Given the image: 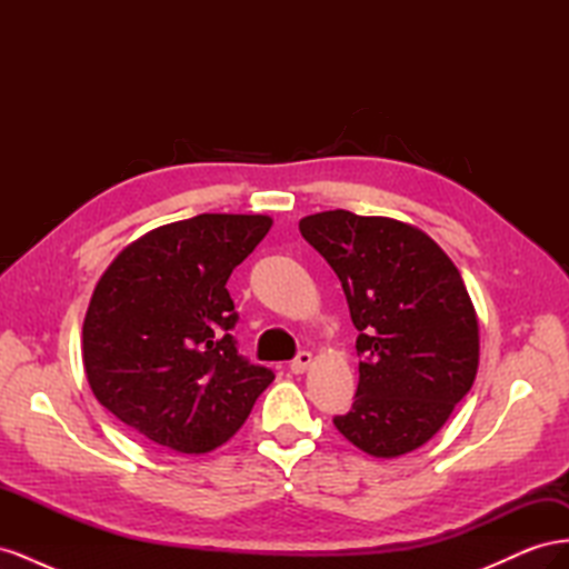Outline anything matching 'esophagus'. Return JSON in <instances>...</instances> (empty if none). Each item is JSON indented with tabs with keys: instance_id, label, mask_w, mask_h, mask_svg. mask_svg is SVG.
Returning a JSON list of instances; mask_svg holds the SVG:
<instances>
[{
	"instance_id": "1",
	"label": "esophagus",
	"mask_w": 569,
	"mask_h": 569,
	"mask_svg": "<svg viewBox=\"0 0 569 569\" xmlns=\"http://www.w3.org/2000/svg\"><path fill=\"white\" fill-rule=\"evenodd\" d=\"M311 363H313V353L311 351H301L295 360H291V372L295 375H303L308 368H311Z\"/></svg>"
}]
</instances>
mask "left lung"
Masks as SVG:
<instances>
[{"label": "left lung", "mask_w": 569, "mask_h": 569, "mask_svg": "<svg viewBox=\"0 0 569 569\" xmlns=\"http://www.w3.org/2000/svg\"><path fill=\"white\" fill-rule=\"evenodd\" d=\"M299 230L337 272L363 356L356 401L335 427L375 458L420 449L479 366V322L458 268L432 237L385 216L322 211Z\"/></svg>", "instance_id": "8db88e82"}]
</instances>
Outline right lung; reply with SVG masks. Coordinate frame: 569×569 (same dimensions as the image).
Masks as SVG:
<instances>
[{"instance_id": "obj_1", "label": "right lung", "mask_w": 569, "mask_h": 569, "mask_svg": "<svg viewBox=\"0 0 569 569\" xmlns=\"http://www.w3.org/2000/svg\"><path fill=\"white\" fill-rule=\"evenodd\" d=\"M270 216L201 213L120 251L82 322V366L97 401L137 435L199 456L244 425L272 370L237 353L228 291Z\"/></svg>"}]
</instances>
